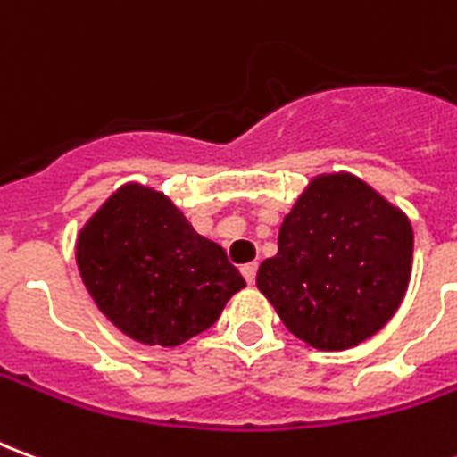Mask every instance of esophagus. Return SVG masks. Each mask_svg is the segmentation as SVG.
Instances as JSON below:
<instances>
[{
  "label": "esophagus",
  "mask_w": 457,
  "mask_h": 457,
  "mask_svg": "<svg viewBox=\"0 0 457 457\" xmlns=\"http://www.w3.org/2000/svg\"><path fill=\"white\" fill-rule=\"evenodd\" d=\"M257 269H259L257 262H249V264L242 267V277L247 278V284H254V278H257Z\"/></svg>",
  "instance_id": "34e87169"
}]
</instances>
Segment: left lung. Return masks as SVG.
Returning a JSON list of instances; mask_svg holds the SVG:
<instances>
[{
    "label": "left lung",
    "instance_id": "1",
    "mask_svg": "<svg viewBox=\"0 0 457 457\" xmlns=\"http://www.w3.org/2000/svg\"><path fill=\"white\" fill-rule=\"evenodd\" d=\"M402 210L350 173L320 176L278 229L257 287L284 326L318 350H347L386 326L411 277Z\"/></svg>",
    "mask_w": 457,
    "mask_h": 457
}]
</instances>
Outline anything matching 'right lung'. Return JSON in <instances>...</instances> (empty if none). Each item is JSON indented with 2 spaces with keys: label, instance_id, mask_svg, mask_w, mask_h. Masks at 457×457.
<instances>
[{
  "label": "right lung",
  "instance_id": "obj_1",
  "mask_svg": "<svg viewBox=\"0 0 457 457\" xmlns=\"http://www.w3.org/2000/svg\"><path fill=\"white\" fill-rule=\"evenodd\" d=\"M85 288L124 336L186 343L208 330L245 278L225 249L200 237L163 193L121 186L78 237Z\"/></svg>",
  "mask_w": 457,
  "mask_h": 457
}]
</instances>
